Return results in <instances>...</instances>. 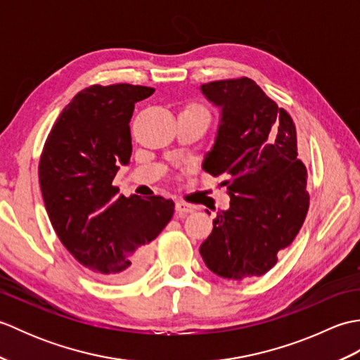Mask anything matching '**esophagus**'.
Masks as SVG:
<instances>
[{
  "label": "esophagus",
  "mask_w": 360,
  "mask_h": 360,
  "mask_svg": "<svg viewBox=\"0 0 360 360\" xmlns=\"http://www.w3.org/2000/svg\"><path fill=\"white\" fill-rule=\"evenodd\" d=\"M193 210H195L193 205H190L187 202H182V201L176 202V213H178L179 217H184L187 213H192Z\"/></svg>",
  "instance_id": "esophagus-1"
}]
</instances>
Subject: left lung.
<instances>
[{
  "label": "left lung",
  "mask_w": 360,
  "mask_h": 360,
  "mask_svg": "<svg viewBox=\"0 0 360 360\" xmlns=\"http://www.w3.org/2000/svg\"><path fill=\"white\" fill-rule=\"evenodd\" d=\"M201 93L219 108L215 141L202 168L229 179L231 205L218 212L200 254L223 278L259 277L294 241L309 205L294 122L246 77L205 83Z\"/></svg>",
  "instance_id": "1"
}]
</instances>
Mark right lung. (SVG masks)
<instances>
[{
	"label": "right lung",
	"instance_id": "obj_1",
	"mask_svg": "<svg viewBox=\"0 0 360 360\" xmlns=\"http://www.w3.org/2000/svg\"><path fill=\"white\" fill-rule=\"evenodd\" d=\"M153 93L128 83L80 91L58 116L41 153L38 178L53 231L102 281L136 278L148 262L151 241L174 212L172 200L125 198L112 186L131 158L134 105Z\"/></svg>",
	"mask_w": 360,
	"mask_h": 360
}]
</instances>
